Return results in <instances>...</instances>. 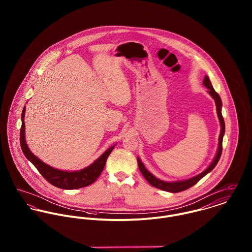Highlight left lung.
I'll use <instances>...</instances> for the list:
<instances>
[{
  "label": "left lung",
  "mask_w": 252,
  "mask_h": 252,
  "mask_svg": "<svg viewBox=\"0 0 252 252\" xmlns=\"http://www.w3.org/2000/svg\"><path fill=\"white\" fill-rule=\"evenodd\" d=\"M203 83L209 89L210 95L214 98V100L216 102L217 116H218L220 126H221V131H220V135H219V144H218V149H217V152H216V157H215L214 161L212 162V164L203 173H201L198 176L193 177L189 180H180V181H174V182H167V181H163V180L155 178L151 173H149L145 169V167H144V164L142 163L141 159L138 157V165H139V169H140L142 175L144 176V179L147 180V182L155 188H158V189H161V190H164V191H168V192H172V193H178V192L184 191V190L190 188L191 186L195 185L199 180L203 179L207 174L212 172L215 169L216 164L218 163V161L220 159V156H221V153H222V141H223V136H224V133H225V123H224V119H223V116H222V113H221L222 102H221V99H220L219 95L216 93V90L214 89L210 78L207 75L205 76Z\"/></svg>",
  "instance_id": "8db88e82"
}]
</instances>
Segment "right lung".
Returning a JSON list of instances; mask_svg holds the SVG:
<instances>
[{
    "label": "right lung",
    "instance_id": "1",
    "mask_svg": "<svg viewBox=\"0 0 252 252\" xmlns=\"http://www.w3.org/2000/svg\"><path fill=\"white\" fill-rule=\"evenodd\" d=\"M25 110H26V107L23 108L22 115H21V120H22V125L20 129L21 149L25 157L36 167V170L45 180L58 188L71 190V189H77V188L88 186L100 177V175L102 174L105 168L108 155L111 153L115 144L107 149L96 161H94L90 166L86 167L85 169H82L80 171H75V172H66V171L54 169L48 166L47 164H45L44 162H42L41 160H39L36 155H34L31 152V150L29 149L28 145L26 144L25 122H24Z\"/></svg>",
    "mask_w": 252,
    "mask_h": 252
}]
</instances>
